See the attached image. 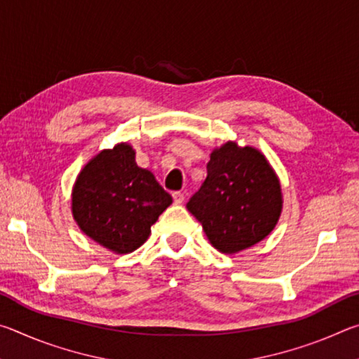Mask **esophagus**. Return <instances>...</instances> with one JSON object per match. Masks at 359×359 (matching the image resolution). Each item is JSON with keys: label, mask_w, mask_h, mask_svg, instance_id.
<instances>
[{"label": "esophagus", "mask_w": 359, "mask_h": 359, "mask_svg": "<svg viewBox=\"0 0 359 359\" xmlns=\"http://www.w3.org/2000/svg\"><path fill=\"white\" fill-rule=\"evenodd\" d=\"M172 199H174L175 204H182V203L185 201V194L182 193V191H174L172 193Z\"/></svg>", "instance_id": "1"}]
</instances>
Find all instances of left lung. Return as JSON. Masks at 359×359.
Instances as JSON below:
<instances>
[{"label":"left lung","instance_id":"8db88e82","mask_svg":"<svg viewBox=\"0 0 359 359\" xmlns=\"http://www.w3.org/2000/svg\"><path fill=\"white\" fill-rule=\"evenodd\" d=\"M210 244L236 253L263 241L282 212V190L264 155L228 142L215 149L208 177L187 203Z\"/></svg>","mask_w":359,"mask_h":359}]
</instances>
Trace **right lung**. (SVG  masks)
<instances>
[{
	"label": "right lung",
	"instance_id": "obj_1",
	"mask_svg": "<svg viewBox=\"0 0 359 359\" xmlns=\"http://www.w3.org/2000/svg\"><path fill=\"white\" fill-rule=\"evenodd\" d=\"M171 203L155 175L136 165L128 144L102 150L88 161L72 190V215L79 226L115 253L141 247Z\"/></svg>",
	"mask_w": 359,
	"mask_h": 359
}]
</instances>
